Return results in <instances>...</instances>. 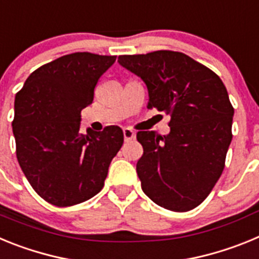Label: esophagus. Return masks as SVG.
Returning <instances> with one entry per match:
<instances>
[{"label":"esophagus","instance_id":"1","mask_svg":"<svg viewBox=\"0 0 259 259\" xmlns=\"http://www.w3.org/2000/svg\"><path fill=\"white\" fill-rule=\"evenodd\" d=\"M123 136H124L125 143H128V141H131L135 139V132L132 131L131 128H124L123 130Z\"/></svg>","mask_w":259,"mask_h":259}]
</instances>
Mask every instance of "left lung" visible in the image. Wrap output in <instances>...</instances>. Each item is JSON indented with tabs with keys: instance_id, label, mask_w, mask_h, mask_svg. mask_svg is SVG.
I'll list each match as a JSON object with an SVG mask.
<instances>
[{
	"instance_id": "left-lung-1",
	"label": "left lung",
	"mask_w": 259,
	"mask_h": 259,
	"mask_svg": "<svg viewBox=\"0 0 259 259\" xmlns=\"http://www.w3.org/2000/svg\"><path fill=\"white\" fill-rule=\"evenodd\" d=\"M118 62L145 81L148 107L171 116L166 136L136 135L144 149L136 164L144 193L171 211L197 207L221 178L232 140L233 106L223 81L172 50L119 56Z\"/></svg>"
}]
</instances>
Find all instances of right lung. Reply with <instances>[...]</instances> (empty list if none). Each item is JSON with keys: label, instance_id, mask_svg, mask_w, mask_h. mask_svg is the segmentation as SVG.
<instances>
[{"label": "right lung", "instance_id": "obj_1", "mask_svg": "<svg viewBox=\"0 0 259 259\" xmlns=\"http://www.w3.org/2000/svg\"><path fill=\"white\" fill-rule=\"evenodd\" d=\"M115 56L77 52L35 70L15 96L13 134L20 168L31 187L54 206H74L101 191L123 131L80 132L81 110Z\"/></svg>", "mask_w": 259, "mask_h": 259}]
</instances>
